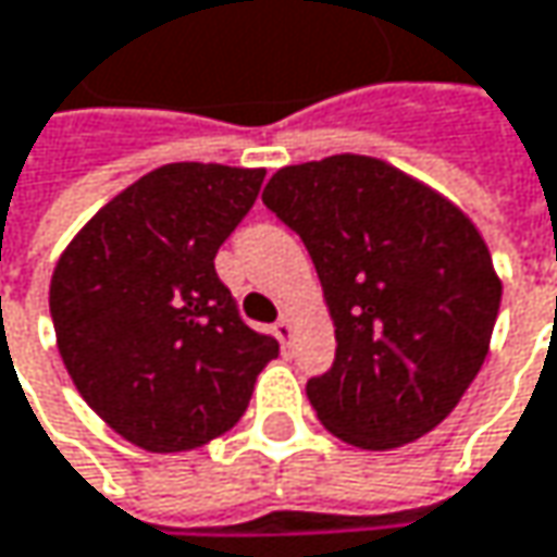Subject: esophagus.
I'll return each mask as SVG.
<instances>
[{
	"label": "esophagus",
	"instance_id": "34e87169",
	"mask_svg": "<svg viewBox=\"0 0 557 557\" xmlns=\"http://www.w3.org/2000/svg\"><path fill=\"white\" fill-rule=\"evenodd\" d=\"M295 333H298V326H295V320H292V317H282V320L275 323V336H278V343H282V346H292Z\"/></svg>",
	"mask_w": 557,
	"mask_h": 557
}]
</instances>
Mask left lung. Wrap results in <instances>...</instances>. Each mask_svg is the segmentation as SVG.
<instances>
[{"label":"left lung","instance_id":"left-lung-1","mask_svg":"<svg viewBox=\"0 0 557 557\" xmlns=\"http://www.w3.org/2000/svg\"><path fill=\"white\" fill-rule=\"evenodd\" d=\"M262 201L308 246L333 320V369L308 382L317 420L372 453L436 430L487 359L504 292L471 218L359 153L285 166Z\"/></svg>","mask_w":557,"mask_h":557}]
</instances>
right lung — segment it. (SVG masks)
<instances>
[{
  "mask_svg": "<svg viewBox=\"0 0 557 557\" xmlns=\"http://www.w3.org/2000/svg\"><path fill=\"white\" fill-rule=\"evenodd\" d=\"M262 178L221 163L160 166L99 208L57 259L60 359L86 404L147 453L224 436L278 356L214 272Z\"/></svg>",
  "mask_w": 557,
  "mask_h": 557,
  "instance_id": "add662e5",
  "label": "right lung"
}]
</instances>
